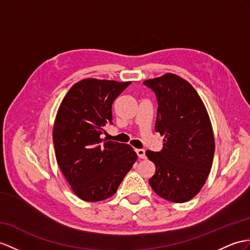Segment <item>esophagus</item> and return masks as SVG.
Returning <instances> with one entry per match:
<instances>
[{
    "label": "esophagus",
    "instance_id": "34e87169",
    "mask_svg": "<svg viewBox=\"0 0 250 250\" xmlns=\"http://www.w3.org/2000/svg\"><path fill=\"white\" fill-rule=\"evenodd\" d=\"M136 153L140 159H144L145 158V150L144 149H136Z\"/></svg>",
    "mask_w": 250,
    "mask_h": 250
}]
</instances>
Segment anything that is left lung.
Instances as JSON below:
<instances>
[{
	"label": "left lung",
	"mask_w": 250,
	"mask_h": 250,
	"mask_svg": "<svg viewBox=\"0 0 250 250\" xmlns=\"http://www.w3.org/2000/svg\"><path fill=\"white\" fill-rule=\"evenodd\" d=\"M157 102L155 130L163 139L160 151H146L156 166L149 185L160 197L186 203L202 190L214 156V136L209 114L196 90L178 75L143 82Z\"/></svg>",
	"instance_id": "left-lung-1"
}]
</instances>
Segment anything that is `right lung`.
<instances>
[{
  "mask_svg": "<svg viewBox=\"0 0 250 250\" xmlns=\"http://www.w3.org/2000/svg\"><path fill=\"white\" fill-rule=\"evenodd\" d=\"M130 83L83 79L58 109L53 129L56 160L73 192L86 202L111 197L137 160L130 145L101 138L106 124H112L113 101Z\"/></svg>",
  "mask_w": 250,
  "mask_h": 250,
  "instance_id": "add662e5",
  "label": "right lung"
}]
</instances>
